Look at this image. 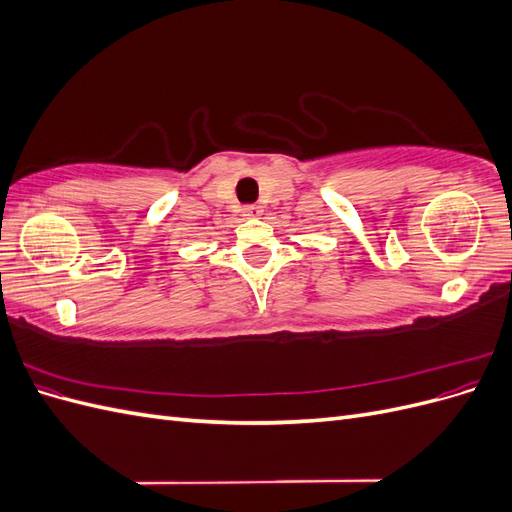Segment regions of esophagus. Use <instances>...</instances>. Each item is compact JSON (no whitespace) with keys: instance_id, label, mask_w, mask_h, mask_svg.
<instances>
[{"instance_id":"esophagus-1","label":"esophagus","mask_w":512,"mask_h":512,"mask_svg":"<svg viewBox=\"0 0 512 512\" xmlns=\"http://www.w3.org/2000/svg\"><path fill=\"white\" fill-rule=\"evenodd\" d=\"M260 207L258 205H247V207H243V215L245 218H256V215H260Z\"/></svg>"}]
</instances>
